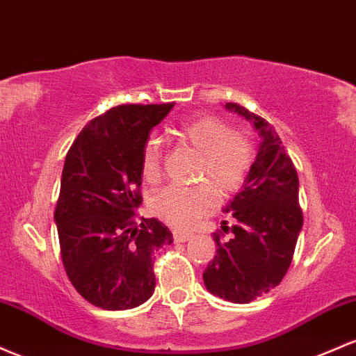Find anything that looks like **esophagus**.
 <instances>
[{"label": "esophagus", "mask_w": 356, "mask_h": 356, "mask_svg": "<svg viewBox=\"0 0 356 356\" xmlns=\"http://www.w3.org/2000/svg\"><path fill=\"white\" fill-rule=\"evenodd\" d=\"M191 236H193V235H191V233H187V232H179V229H175V232H174V240L177 241V243H184V241L189 240Z\"/></svg>", "instance_id": "esophagus-1"}]
</instances>
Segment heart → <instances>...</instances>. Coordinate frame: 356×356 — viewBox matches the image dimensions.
<instances>
[{
  "label": "heart",
  "mask_w": 356,
  "mask_h": 356,
  "mask_svg": "<svg viewBox=\"0 0 356 356\" xmlns=\"http://www.w3.org/2000/svg\"><path fill=\"white\" fill-rule=\"evenodd\" d=\"M175 136L199 154L196 186L170 184L154 194L152 213L172 226L186 228L206 216L216 206L220 196L235 193L243 184L253 160L250 140L232 130L218 116H197L182 121L174 130ZM142 175L147 182L160 177V147L157 140H148L142 150Z\"/></svg>",
  "instance_id": "obj_1"
}]
</instances>
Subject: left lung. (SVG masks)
Instances as JSON below:
<instances>
[{"label": "left lung", "instance_id": "obj_1", "mask_svg": "<svg viewBox=\"0 0 356 356\" xmlns=\"http://www.w3.org/2000/svg\"><path fill=\"white\" fill-rule=\"evenodd\" d=\"M225 108L253 124L260 147L243 189L225 208L236 222L229 228L222 221L221 229L232 235L214 233L216 255L202 279L211 294L248 304L279 286L291 267L302 229L299 177L268 121L236 103H226Z\"/></svg>", "mask_w": 356, "mask_h": 356}]
</instances>
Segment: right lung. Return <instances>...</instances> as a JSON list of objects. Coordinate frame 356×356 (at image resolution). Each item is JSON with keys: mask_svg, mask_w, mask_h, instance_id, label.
Listing matches in <instances>:
<instances>
[{"mask_svg": "<svg viewBox=\"0 0 356 356\" xmlns=\"http://www.w3.org/2000/svg\"><path fill=\"white\" fill-rule=\"evenodd\" d=\"M174 103L121 104L91 120L64 162L54 220L65 273L92 306L134 309L154 294V252L172 243L142 204V150Z\"/></svg>", "mask_w": 356, "mask_h": 356, "instance_id": "obj_1", "label": "right lung"}]
</instances>
